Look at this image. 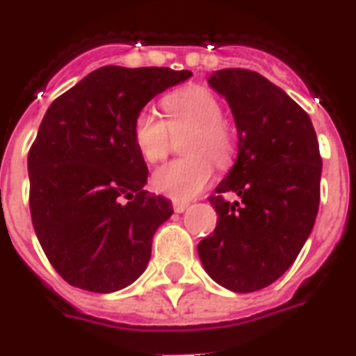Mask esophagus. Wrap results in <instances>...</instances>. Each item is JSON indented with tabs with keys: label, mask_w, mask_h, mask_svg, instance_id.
Instances as JSON below:
<instances>
[{
	"label": "esophagus",
	"mask_w": 356,
	"mask_h": 356,
	"mask_svg": "<svg viewBox=\"0 0 356 356\" xmlns=\"http://www.w3.org/2000/svg\"><path fill=\"white\" fill-rule=\"evenodd\" d=\"M188 204L190 203H184V201H173V210L177 213H183L188 208Z\"/></svg>",
	"instance_id": "obj_1"
}]
</instances>
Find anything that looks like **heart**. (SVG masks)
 Masks as SVG:
<instances>
[{
	"label": "heart",
	"mask_w": 356,
	"mask_h": 356,
	"mask_svg": "<svg viewBox=\"0 0 356 356\" xmlns=\"http://www.w3.org/2000/svg\"><path fill=\"white\" fill-rule=\"evenodd\" d=\"M163 108L172 124L193 126L186 144L190 157L175 159L155 170L152 184L157 192L175 201H186L203 192L210 183L213 173L211 158L219 166L228 163L234 149L232 137L223 122V106L208 89L199 86L179 89L164 97ZM131 135L135 148L146 163H159L168 152V128L152 109L137 113Z\"/></svg>",
	"instance_id": "heart-1"
}]
</instances>
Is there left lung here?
<instances>
[{
	"label": "left lung",
	"mask_w": 356,
	"mask_h": 356,
	"mask_svg": "<svg viewBox=\"0 0 356 356\" xmlns=\"http://www.w3.org/2000/svg\"><path fill=\"white\" fill-rule=\"evenodd\" d=\"M208 86L232 111L238 157L210 195L218 227L197 254L221 287L254 293L293 265L313 230L322 177L318 140L307 113L259 73L221 69ZM227 191L242 203L227 202Z\"/></svg>",
	"instance_id": "left-lung-1"
}]
</instances>
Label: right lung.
Masks as SVG:
<instances>
[{"mask_svg": "<svg viewBox=\"0 0 356 356\" xmlns=\"http://www.w3.org/2000/svg\"><path fill=\"white\" fill-rule=\"evenodd\" d=\"M190 76L104 65L49 106L29 152V204L43 252L73 287L115 293L148 267L153 234L173 208L144 192L148 166L133 144V118Z\"/></svg>", "mask_w": 356, "mask_h": 356, "instance_id": "1", "label": "right lung"}]
</instances>
